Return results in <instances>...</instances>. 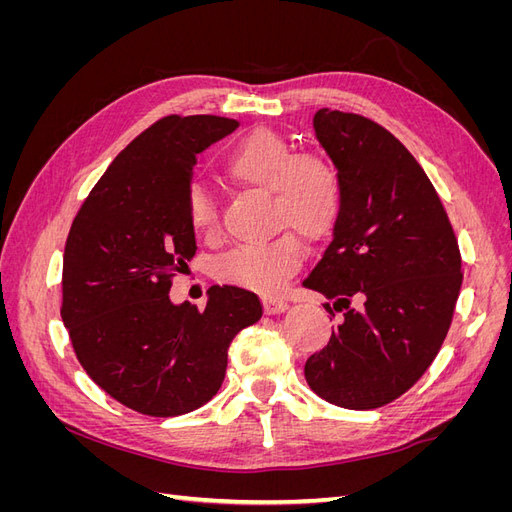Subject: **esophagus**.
Masks as SVG:
<instances>
[{"instance_id":"1","label":"esophagus","mask_w":512,"mask_h":512,"mask_svg":"<svg viewBox=\"0 0 512 512\" xmlns=\"http://www.w3.org/2000/svg\"><path fill=\"white\" fill-rule=\"evenodd\" d=\"M262 307H265V314H282L288 309V303L284 299H277V297H265L262 299Z\"/></svg>"}]
</instances>
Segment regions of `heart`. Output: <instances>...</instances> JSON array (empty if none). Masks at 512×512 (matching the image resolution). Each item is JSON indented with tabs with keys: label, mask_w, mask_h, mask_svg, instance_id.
<instances>
[{
	"label": "heart",
	"mask_w": 512,
	"mask_h": 512,
	"mask_svg": "<svg viewBox=\"0 0 512 512\" xmlns=\"http://www.w3.org/2000/svg\"><path fill=\"white\" fill-rule=\"evenodd\" d=\"M224 168L237 183L271 192L275 226L297 229L309 243L327 239L339 222L344 205L339 170L322 156H297L280 134L254 130L243 136L228 153ZM185 213L198 235L211 237L220 226L218 205L198 185L185 198ZM296 233L284 230L271 241L235 247L215 262V277L258 294L277 292L301 267L303 243Z\"/></svg>",
	"instance_id": "heart-1"
}]
</instances>
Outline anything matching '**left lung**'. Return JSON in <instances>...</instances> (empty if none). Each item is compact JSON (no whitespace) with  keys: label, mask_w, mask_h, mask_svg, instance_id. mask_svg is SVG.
Instances as JSON below:
<instances>
[{"label":"left lung","mask_w":512,"mask_h":512,"mask_svg":"<svg viewBox=\"0 0 512 512\" xmlns=\"http://www.w3.org/2000/svg\"><path fill=\"white\" fill-rule=\"evenodd\" d=\"M314 130L342 177L344 205L303 286L346 312L307 359L305 380L329 404L371 410L404 395L436 359L463 280L459 245L436 188L389 130L331 108L314 115Z\"/></svg>","instance_id":"left-lung-1"}]
</instances>
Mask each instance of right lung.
Wrapping results in <instances>:
<instances>
[{
	"label": "right lung",
	"mask_w": 512,
	"mask_h": 512,
	"mask_svg": "<svg viewBox=\"0 0 512 512\" xmlns=\"http://www.w3.org/2000/svg\"><path fill=\"white\" fill-rule=\"evenodd\" d=\"M237 128L215 115L156 121L106 168L72 222L61 320L89 378L141 414L207 404L230 342L262 316L256 294L237 286H213L205 309L168 297L196 254L185 213L196 156Z\"/></svg>",
	"instance_id": "add662e5"
}]
</instances>
